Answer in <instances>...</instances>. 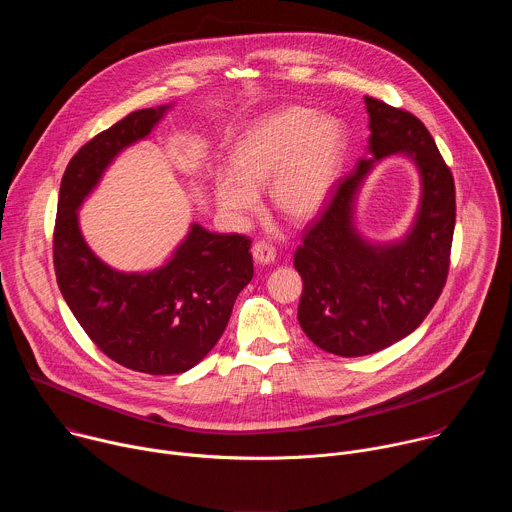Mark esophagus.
Wrapping results in <instances>:
<instances>
[{"label": "esophagus", "instance_id": "esophagus-1", "mask_svg": "<svg viewBox=\"0 0 512 512\" xmlns=\"http://www.w3.org/2000/svg\"><path fill=\"white\" fill-rule=\"evenodd\" d=\"M251 251H253L255 261L261 263V265H267V263L275 261V247L271 243H267V241H257Z\"/></svg>", "mask_w": 512, "mask_h": 512}]
</instances>
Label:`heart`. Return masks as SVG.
<instances>
[{
  "label": "heart",
  "instance_id": "obj_1",
  "mask_svg": "<svg viewBox=\"0 0 512 512\" xmlns=\"http://www.w3.org/2000/svg\"><path fill=\"white\" fill-rule=\"evenodd\" d=\"M340 160V129L310 109H287L263 119L237 145L233 170L216 182L227 212L257 208L259 190L271 180V200L287 216L314 214L330 192Z\"/></svg>",
  "mask_w": 512,
  "mask_h": 512
}]
</instances>
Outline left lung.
I'll list each match as a JSON object with an SVG mask.
<instances>
[{
	"instance_id": "obj_1",
	"label": "left lung",
	"mask_w": 512,
	"mask_h": 512,
	"mask_svg": "<svg viewBox=\"0 0 512 512\" xmlns=\"http://www.w3.org/2000/svg\"><path fill=\"white\" fill-rule=\"evenodd\" d=\"M375 160L405 152L421 172L413 231L399 245L373 247L352 229L358 186L373 160L332 182L320 214L294 255L304 289L298 320L306 336L338 356L379 352L411 334L442 296L456 227L454 176L427 127L409 111L364 97Z\"/></svg>"
}]
</instances>
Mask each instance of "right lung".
<instances>
[{
	"label": "right lung",
	"mask_w": 512,
	"mask_h": 512,
	"mask_svg": "<svg viewBox=\"0 0 512 512\" xmlns=\"http://www.w3.org/2000/svg\"><path fill=\"white\" fill-rule=\"evenodd\" d=\"M166 107L139 109L97 133L70 158L52 237L60 294L93 344L125 369L178 375L223 336L239 291L253 279L251 239L194 225L172 261L150 273H121L87 247L77 208L107 164L160 121Z\"/></svg>",
	"instance_id": "obj_1"
}]
</instances>
